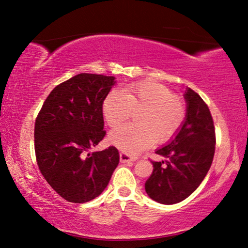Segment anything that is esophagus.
Instances as JSON below:
<instances>
[{
    "label": "esophagus",
    "mask_w": 248,
    "mask_h": 248,
    "mask_svg": "<svg viewBox=\"0 0 248 248\" xmlns=\"http://www.w3.org/2000/svg\"><path fill=\"white\" fill-rule=\"evenodd\" d=\"M119 158H120V162H131L136 160V157L130 156V155L125 154V153H120L119 154Z\"/></svg>",
    "instance_id": "34e87169"
}]
</instances>
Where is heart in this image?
<instances>
[{
    "label": "heart",
    "instance_id": "1",
    "mask_svg": "<svg viewBox=\"0 0 248 248\" xmlns=\"http://www.w3.org/2000/svg\"><path fill=\"white\" fill-rule=\"evenodd\" d=\"M137 114L138 124L114 129L112 143L127 154L137 155L156 141L165 143L178 134L187 117V107L180 95L173 94L165 84L141 81L125 88L124 94L111 90L102 103V112L109 127L114 128Z\"/></svg>",
    "mask_w": 248,
    "mask_h": 248
}]
</instances>
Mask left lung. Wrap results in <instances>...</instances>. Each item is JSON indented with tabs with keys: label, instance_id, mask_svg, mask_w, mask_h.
<instances>
[{
	"label": "left lung",
	"instance_id": "left-lung-1",
	"mask_svg": "<svg viewBox=\"0 0 248 248\" xmlns=\"http://www.w3.org/2000/svg\"><path fill=\"white\" fill-rule=\"evenodd\" d=\"M187 117L175 139L156 154L164 161H153L154 170L145 184L148 196L160 204L186 199L204 180L214 159L215 127L208 106L197 92L187 89Z\"/></svg>",
	"mask_w": 248,
	"mask_h": 248
}]
</instances>
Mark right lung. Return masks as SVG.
I'll return each mask as SVG.
<instances>
[{"label":"right lung","mask_w":248,"mask_h":248,"mask_svg":"<svg viewBox=\"0 0 248 248\" xmlns=\"http://www.w3.org/2000/svg\"><path fill=\"white\" fill-rule=\"evenodd\" d=\"M114 77L80 73L55 87L34 124L36 164L44 179L65 201L98 197L119 164L117 148L88 154L105 138L102 103Z\"/></svg>","instance_id":"1"}]
</instances>
